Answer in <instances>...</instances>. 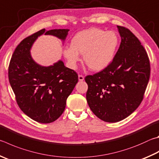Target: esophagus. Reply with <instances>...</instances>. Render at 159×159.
I'll use <instances>...</instances> for the list:
<instances>
[{
    "label": "esophagus",
    "instance_id": "1",
    "mask_svg": "<svg viewBox=\"0 0 159 159\" xmlns=\"http://www.w3.org/2000/svg\"><path fill=\"white\" fill-rule=\"evenodd\" d=\"M79 80H80V81H82V80H84V76H83L81 74H79Z\"/></svg>",
    "mask_w": 159,
    "mask_h": 159
}]
</instances>
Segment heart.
<instances>
[{
	"instance_id": "1",
	"label": "heart",
	"mask_w": 159,
	"mask_h": 159,
	"mask_svg": "<svg viewBox=\"0 0 159 159\" xmlns=\"http://www.w3.org/2000/svg\"><path fill=\"white\" fill-rule=\"evenodd\" d=\"M119 39L113 31L99 28L80 31L71 39V47L65 48L64 56L70 67H76L80 54H84L86 65L93 71H101L112 62Z\"/></svg>"
}]
</instances>
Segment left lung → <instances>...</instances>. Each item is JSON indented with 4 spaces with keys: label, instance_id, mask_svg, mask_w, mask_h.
Segmentation results:
<instances>
[{
    "label": "left lung",
    "instance_id": "1",
    "mask_svg": "<svg viewBox=\"0 0 159 159\" xmlns=\"http://www.w3.org/2000/svg\"><path fill=\"white\" fill-rule=\"evenodd\" d=\"M117 28L122 40L112 62L85 78L89 108L106 122H120L136 110L150 76L149 57L139 39L128 28Z\"/></svg>",
    "mask_w": 159,
    "mask_h": 159
}]
</instances>
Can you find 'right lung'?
I'll return each mask as SVG.
<instances>
[{
  "label": "right lung",
  "instance_id": "1",
  "mask_svg": "<svg viewBox=\"0 0 159 159\" xmlns=\"http://www.w3.org/2000/svg\"><path fill=\"white\" fill-rule=\"evenodd\" d=\"M68 31L40 30L23 39L11 56L8 78L16 103L25 115L37 122L51 123L60 117L79 77L60 60L47 67L37 65L32 59L30 49L43 33L65 39Z\"/></svg>",
  "mask_w": 159,
  "mask_h": 159
}]
</instances>
